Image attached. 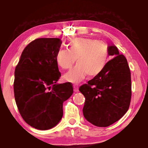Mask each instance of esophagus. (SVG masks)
Wrapping results in <instances>:
<instances>
[{"label":"esophagus","mask_w":148,"mask_h":148,"mask_svg":"<svg viewBox=\"0 0 148 148\" xmlns=\"http://www.w3.org/2000/svg\"><path fill=\"white\" fill-rule=\"evenodd\" d=\"M73 88H74V91H75V92H78L79 88H78L77 85H74V86H73Z\"/></svg>","instance_id":"esophagus-1"}]
</instances>
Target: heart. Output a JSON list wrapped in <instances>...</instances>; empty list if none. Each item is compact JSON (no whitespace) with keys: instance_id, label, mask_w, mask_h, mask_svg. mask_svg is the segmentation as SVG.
Masks as SVG:
<instances>
[{"instance_id":"obj_1","label":"heart","mask_w":148,"mask_h":148,"mask_svg":"<svg viewBox=\"0 0 148 148\" xmlns=\"http://www.w3.org/2000/svg\"><path fill=\"white\" fill-rule=\"evenodd\" d=\"M68 49H60L56 52L57 65L63 69H70L64 78L69 82L77 84L88 75L94 77L104 70L108 60V50L106 44L98 40L77 38L69 42Z\"/></svg>"}]
</instances>
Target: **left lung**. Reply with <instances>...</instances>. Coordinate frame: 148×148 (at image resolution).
<instances>
[{
	"instance_id": "left-lung-1",
	"label": "left lung",
	"mask_w": 148,
	"mask_h": 148,
	"mask_svg": "<svg viewBox=\"0 0 148 148\" xmlns=\"http://www.w3.org/2000/svg\"><path fill=\"white\" fill-rule=\"evenodd\" d=\"M114 56L100 74L79 87L85 96L83 113L95 126L106 127L122 118L131 98V71L127 58L115 46L108 47Z\"/></svg>"
}]
</instances>
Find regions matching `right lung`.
<instances>
[{"mask_svg": "<svg viewBox=\"0 0 148 148\" xmlns=\"http://www.w3.org/2000/svg\"><path fill=\"white\" fill-rule=\"evenodd\" d=\"M59 38H38L24 48L15 70L16 104L28 125L40 130L56 126L63 114L62 105L73 93L70 82L58 84L61 74L55 56Z\"/></svg>", "mask_w": 148, "mask_h": 148, "instance_id": "add662e5", "label": "right lung"}]
</instances>
